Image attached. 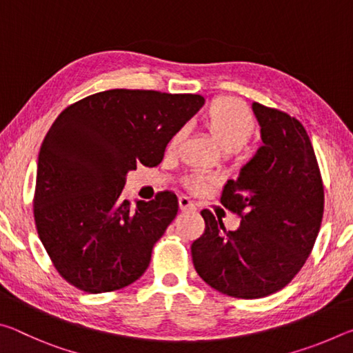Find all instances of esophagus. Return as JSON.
I'll return each mask as SVG.
<instances>
[{"instance_id":"1","label":"esophagus","mask_w":353,"mask_h":353,"mask_svg":"<svg viewBox=\"0 0 353 353\" xmlns=\"http://www.w3.org/2000/svg\"><path fill=\"white\" fill-rule=\"evenodd\" d=\"M179 205H181L182 210H196L194 201L187 194H183V196H181V198H179Z\"/></svg>"}]
</instances>
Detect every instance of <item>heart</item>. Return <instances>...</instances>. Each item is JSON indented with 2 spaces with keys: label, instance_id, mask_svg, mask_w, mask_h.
<instances>
[{
  "label": "heart",
  "instance_id": "obj_1",
  "mask_svg": "<svg viewBox=\"0 0 353 353\" xmlns=\"http://www.w3.org/2000/svg\"><path fill=\"white\" fill-rule=\"evenodd\" d=\"M201 123L218 141L221 149H224L225 155L240 152L255 132V118L252 112L240 99L230 97L213 99L202 113ZM182 137L183 130H177L170 139L168 148L174 149L181 143ZM208 183H210V179L202 174L193 176L187 182L188 187L194 191L207 188Z\"/></svg>",
  "mask_w": 353,
  "mask_h": 353
}]
</instances>
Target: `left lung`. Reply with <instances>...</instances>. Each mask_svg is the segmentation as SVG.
Listing matches in <instances>:
<instances>
[{"instance_id": "1", "label": "left lung", "mask_w": 353, "mask_h": 353, "mask_svg": "<svg viewBox=\"0 0 353 353\" xmlns=\"http://www.w3.org/2000/svg\"><path fill=\"white\" fill-rule=\"evenodd\" d=\"M263 146L227 181L221 204L236 230L202 210L205 230L191 244L196 272L225 296L259 299L288 285L312 254L324 214V183L307 130L294 117L254 103Z\"/></svg>"}]
</instances>
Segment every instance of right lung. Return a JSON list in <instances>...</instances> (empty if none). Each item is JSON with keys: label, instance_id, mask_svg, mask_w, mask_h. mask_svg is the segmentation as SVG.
Here are the masks:
<instances>
[{"label": "right lung", "instance_id": "right-lung-1", "mask_svg": "<svg viewBox=\"0 0 353 353\" xmlns=\"http://www.w3.org/2000/svg\"><path fill=\"white\" fill-rule=\"evenodd\" d=\"M204 105L199 94L115 88L68 105L41 143L34 219L57 272L98 294L134 283L179 210L172 191L132 208L126 172L157 166L177 130Z\"/></svg>", "mask_w": 353, "mask_h": 353}]
</instances>
